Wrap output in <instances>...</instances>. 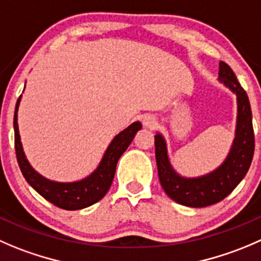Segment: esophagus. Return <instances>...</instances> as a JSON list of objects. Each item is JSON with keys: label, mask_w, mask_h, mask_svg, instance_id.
I'll use <instances>...</instances> for the list:
<instances>
[{"label": "esophagus", "mask_w": 261, "mask_h": 261, "mask_svg": "<svg viewBox=\"0 0 261 261\" xmlns=\"http://www.w3.org/2000/svg\"><path fill=\"white\" fill-rule=\"evenodd\" d=\"M141 122H143L144 127H148V128L155 127V125H156L155 118H154L153 116H150V115L143 116V117H141Z\"/></svg>", "instance_id": "esophagus-1"}]
</instances>
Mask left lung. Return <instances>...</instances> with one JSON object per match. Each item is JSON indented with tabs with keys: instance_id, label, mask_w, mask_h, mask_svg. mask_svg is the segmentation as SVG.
<instances>
[{
	"instance_id": "obj_1",
	"label": "left lung",
	"mask_w": 261,
	"mask_h": 261,
	"mask_svg": "<svg viewBox=\"0 0 261 261\" xmlns=\"http://www.w3.org/2000/svg\"><path fill=\"white\" fill-rule=\"evenodd\" d=\"M218 82L231 90L237 99L234 139L221 166L203 176H181L172 166L164 136L161 133L154 136L156 167L162 187L172 200L190 208L213 205L228 196L247 173L254 155L252 115L246 92L242 89L231 67L224 62H219Z\"/></svg>"
}]
</instances>
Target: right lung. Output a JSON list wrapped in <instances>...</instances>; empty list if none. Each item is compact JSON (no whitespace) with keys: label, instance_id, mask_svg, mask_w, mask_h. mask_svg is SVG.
<instances>
[{"label":"right lung","instance_id":"right-lung-1","mask_svg":"<svg viewBox=\"0 0 261 261\" xmlns=\"http://www.w3.org/2000/svg\"><path fill=\"white\" fill-rule=\"evenodd\" d=\"M20 102H21V95L16 102L14 115L15 150H16L17 163L28 184L38 194L42 195L45 200L66 211H79L99 201L110 190L118 159L128 148L133 139L135 138V134L141 128V123L136 121L125 130L118 133L106 149L97 168L87 177L71 182L53 181L35 171L25 155L19 134V125H17V111H19Z\"/></svg>","mask_w":261,"mask_h":261}]
</instances>
